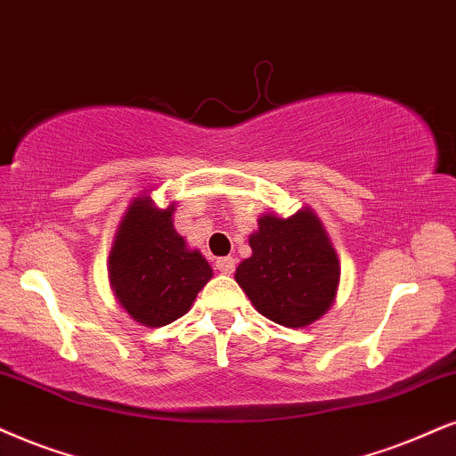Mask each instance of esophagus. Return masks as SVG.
<instances>
[{"mask_svg":"<svg viewBox=\"0 0 456 456\" xmlns=\"http://www.w3.org/2000/svg\"><path fill=\"white\" fill-rule=\"evenodd\" d=\"M216 269L221 271L224 275H232L235 271V258L232 256H224V258H218L216 261Z\"/></svg>","mask_w":456,"mask_h":456,"instance_id":"obj_1","label":"esophagus"}]
</instances>
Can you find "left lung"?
I'll list each match as a JSON object with an SVG mask.
<instances>
[{"label": "left lung", "instance_id": "obj_1", "mask_svg": "<svg viewBox=\"0 0 456 456\" xmlns=\"http://www.w3.org/2000/svg\"><path fill=\"white\" fill-rule=\"evenodd\" d=\"M248 244L252 256L235 269L258 314L286 328H303L330 309L341 265L324 224L311 208L280 218L263 215Z\"/></svg>", "mask_w": 456, "mask_h": 456}]
</instances>
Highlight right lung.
Instances as JSON below:
<instances>
[{
	"label": "right lung",
	"mask_w": 456,
	"mask_h": 456,
	"mask_svg": "<svg viewBox=\"0 0 456 456\" xmlns=\"http://www.w3.org/2000/svg\"><path fill=\"white\" fill-rule=\"evenodd\" d=\"M175 204L158 208L149 195L132 200L109 255V280L130 318L159 328L185 315L212 269L189 250L172 224Z\"/></svg>",
	"instance_id": "add662e5"
}]
</instances>
